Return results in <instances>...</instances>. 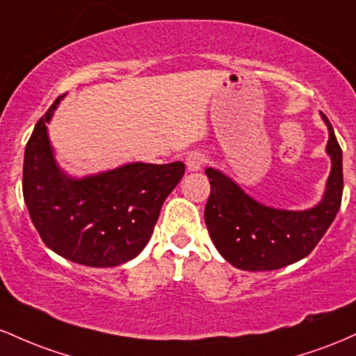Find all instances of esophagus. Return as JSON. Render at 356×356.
<instances>
[{"label": "esophagus", "mask_w": 356, "mask_h": 356, "mask_svg": "<svg viewBox=\"0 0 356 356\" xmlns=\"http://www.w3.org/2000/svg\"><path fill=\"white\" fill-rule=\"evenodd\" d=\"M204 162H206V159H204L202 154L194 152V154L187 155V159H186L187 170H189V172H197V170L202 169Z\"/></svg>", "instance_id": "obj_1"}]
</instances>
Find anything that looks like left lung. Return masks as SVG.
I'll list each match as a JSON object with an SVG mask.
<instances>
[{
	"instance_id": "left-lung-1",
	"label": "left lung",
	"mask_w": 356,
	"mask_h": 356,
	"mask_svg": "<svg viewBox=\"0 0 356 356\" xmlns=\"http://www.w3.org/2000/svg\"><path fill=\"white\" fill-rule=\"evenodd\" d=\"M326 154L332 172L323 199L312 209L283 211L264 206L248 195L218 169H206L211 184L204 219L220 256L244 271H273L303 259L320 243L337 218L343 194L341 149L328 117Z\"/></svg>"
}]
</instances>
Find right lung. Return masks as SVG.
I'll return each instance as SVG.
<instances>
[{
    "mask_svg": "<svg viewBox=\"0 0 356 356\" xmlns=\"http://www.w3.org/2000/svg\"><path fill=\"white\" fill-rule=\"evenodd\" d=\"M61 97L36 122L24 149L23 197L40 238L73 263L112 268L140 254L167 195L186 165L132 162L75 179L56 164L47 124Z\"/></svg>",
    "mask_w": 356,
    "mask_h": 356,
    "instance_id": "add662e5",
    "label": "right lung"
}]
</instances>
